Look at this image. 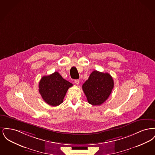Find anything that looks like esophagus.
<instances>
[{
  "instance_id": "esophagus-1",
  "label": "esophagus",
  "mask_w": 155,
  "mask_h": 155,
  "mask_svg": "<svg viewBox=\"0 0 155 155\" xmlns=\"http://www.w3.org/2000/svg\"><path fill=\"white\" fill-rule=\"evenodd\" d=\"M74 83L77 85H78L80 84V80H74Z\"/></svg>"
}]
</instances>
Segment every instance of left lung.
<instances>
[{"mask_svg": "<svg viewBox=\"0 0 155 155\" xmlns=\"http://www.w3.org/2000/svg\"><path fill=\"white\" fill-rule=\"evenodd\" d=\"M114 87L112 77L107 73L95 70L82 85V90L88 103L97 106L104 103L110 96Z\"/></svg>", "mask_w": 155, "mask_h": 155, "instance_id": "obj_1", "label": "left lung"}]
</instances>
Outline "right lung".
<instances>
[{
	"label": "right lung",
	"mask_w": 155,
	"mask_h": 155,
	"mask_svg": "<svg viewBox=\"0 0 155 155\" xmlns=\"http://www.w3.org/2000/svg\"><path fill=\"white\" fill-rule=\"evenodd\" d=\"M73 85L58 72H54L42 77L39 83V92L46 103L57 106L63 103L67 90Z\"/></svg>",
	"instance_id": "1"
}]
</instances>
